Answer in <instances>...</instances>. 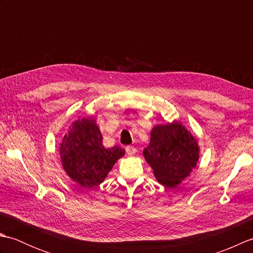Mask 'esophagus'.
Here are the masks:
<instances>
[{
	"instance_id": "esophagus-1",
	"label": "esophagus",
	"mask_w": 253,
	"mask_h": 253,
	"mask_svg": "<svg viewBox=\"0 0 253 253\" xmlns=\"http://www.w3.org/2000/svg\"><path fill=\"white\" fill-rule=\"evenodd\" d=\"M136 148L135 147H132V146H127L126 147V153L128 154V155H133L136 153Z\"/></svg>"
}]
</instances>
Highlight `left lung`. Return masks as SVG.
Wrapping results in <instances>:
<instances>
[{"label":"left lung","mask_w":253,"mask_h":253,"mask_svg":"<svg viewBox=\"0 0 253 253\" xmlns=\"http://www.w3.org/2000/svg\"><path fill=\"white\" fill-rule=\"evenodd\" d=\"M143 155L160 184L174 188L196 168L199 147L185 126L174 122L153 128Z\"/></svg>","instance_id":"1"}]
</instances>
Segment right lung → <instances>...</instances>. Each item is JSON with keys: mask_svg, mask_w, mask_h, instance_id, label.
<instances>
[{"mask_svg": "<svg viewBox=\"0 0 253 253\" xmlns=\"http://www.w3.org/2000/svg\"><path fill=\"white\" fill-rule=\"evenodd\" d=\"M64 136L60 148L64 170L80 186L91 188L100 185L125 150L115 146L106 149L93 118L73 123Z\"/></svg>", "mask_w": 253, "mask_h": 253, "instance_id": "add662e5", "label": "right lung"}]
</instances>
